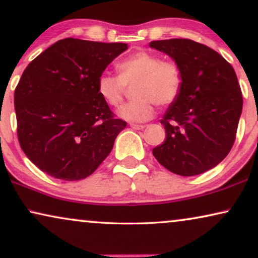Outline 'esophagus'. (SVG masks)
<instances>
[{
    "instance_id": "1",
    "label": "esophagus",
    "mask_w": 258,
    "mask_h": 258,
    "mask_svg": "<svg viewBox=\"0 0 258 258\" xmlns=\"http://www.w3.org/2000/svg\"><path fill=\"white\" fill-rule=\"evenodd\" d=\"M130 126L135 130H142L144 128L143 124H136V123H130Z\"/></svg>"
}]
</instances>
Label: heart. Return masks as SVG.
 <instances>
[{
  "label": "heart",
  "instance_id": "obj_1",
  "mask_svg": "<svg viewBox=\"0 0 258 258\" xmlns=\"http://www.w3.org/2000/svg\"><path fill=\"white\" fill-rule=\"evenodd\" d=\"M118 75L103 72L97 79V93L109 105L117 107L123 100L125 86L135 84L134 100L122 105L117 114L128 122H146L154 116V103L168 107L181 93L182 70L175 62L163 61L160 55L141 50L117 64Z\"/></svg>",
  "mask_w": 258,
  "mask_h": 258
}]
</instances>
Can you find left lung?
Wrapping results in <instances>:
<instances>
[{"label": "left lung", "instance_id": "left-lung-1", "mask_svg": "<svg viewBox=\"0 0 258 258\" xmlns=\"http://www.w3.org/2000/svg\"><path fill=\"white\" fill-rule=\"evenodd\" d=\"M182 70L183 84L161 123L165 141L153 149L156 160L181 176L203 174L230 151L242 114L243 98L230 63L207 45L188 38L153 41Z\"/></svg>", "mask_w": 258, "mask_h": 258}]
</instances>
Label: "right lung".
Returning <instances> with one entry per match:
<instances>
[{
    "label": "right lung",
    "instance_id": "1",
    "mask_svg": "<svg viewBox=\"0 0 258 258\" xmlns=\"http://www.w3.org/2000/svg\"><path fill=\"white\" fill-rule=\"evenodd\" d=\"M125 43L64 38L33 59L15 89L17 137L51 177L79 181L110 154L126 122L97 93V79Z\"/></svg>",
    "mask_w": 258,
    "mask_h": 258
}]
</instances>
